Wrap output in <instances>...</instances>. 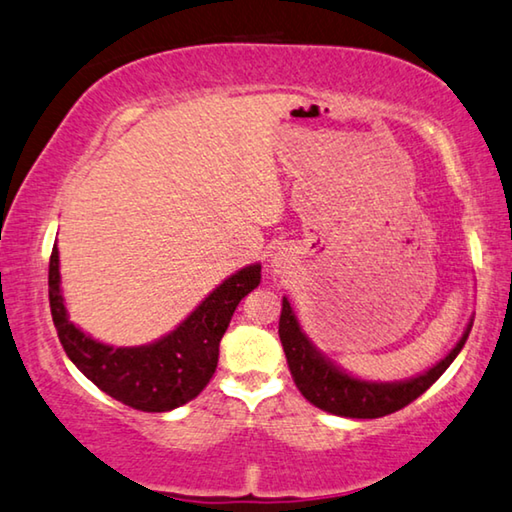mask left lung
<instances>
[{
  "label": "left lung",
  "instance_id": "obj_1",
  "mask_svg": "<svg viewBox=\"0 0 512 512\" xmlns=\"http://www.w3.org/2000/svg\"><path fill=\"white\" fill-rule=\"evenodd\" d=\"M471 325L474 322H469L458 345L439 364L405 382H366L343 373L332 361L322 357L316 345L306 338L286 297H283L279 318V338L283 352H286L290 375H293L297 389L302 391V396L309 403L336 416L380 419V416L403 410L405 405H410L412 400L419 398L423 391H428L439 380V375L451 366V361L458 357L462 345H465Z\"/></svg>",
  "mask_w": 512,
  "mask_h": 512
}]
</instances>
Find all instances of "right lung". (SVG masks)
Segmentation results:
<instances>
[{
  "label": "right lung",
  "mask_w": 512,
  "mask_h": 512,
  "mask_svg": "<svg viewBox=\"0 0 512 512\" xmlns=\"http://www.w3.org/2000/svg\"><path fill=\"white\" fill-rule=\"evenodd\" d=\"M59 249L50 256V311L70 361L107 396L141 412H169L190 403L215 375L219 341L240 300L261 283V265L242 267L212 290L174 332L139 348H112L68 320L59 286Z\"/></svg>",
  "instance_id": "add662e5"
}]
</instances>
